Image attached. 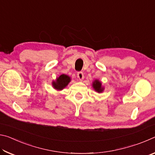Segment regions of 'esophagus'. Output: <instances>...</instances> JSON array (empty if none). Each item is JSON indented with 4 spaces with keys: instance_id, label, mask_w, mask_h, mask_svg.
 I'll list each match as a JSON object with an SVG mask.
<instances>
[{
    "instance_id": "34e87169",
    "label": "esophagus",
    "mask_w": 155,
    "mask_h": 155,
    "mask_svg": "<svg viewBox=\"0 0 155 155\" xmlns=\"http://www.w3.org/2000/svg\"><path fill=\"white\" fill-rule=\"evenodd\" d=\"M77 77L78 79L80 81H83V78H84V75H83V73L82 72H78L77 73Z\"/></svg>"
}]
</instances>
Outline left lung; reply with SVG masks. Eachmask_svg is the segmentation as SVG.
Listing matches in <instances>:
<instances>
[{
	"label": "left lung",
	"instance_id": "8db88e82",
	"mask_svg": "<svg viewBox=\"0 0 155 155\" xmlns=\"http://www.w3.org/2000/svg\"><path fill=\"white\" fill-rule=\"evenodd\" d=\"M92 87L94 91L98 93L103 92L104 90V87L102 85V82L98 79H95L92 82Z\"/></svg>",
	"mask_w": 155,
	"mask_h": 155
}]
</instances>
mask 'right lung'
I'll use <instances>...</instances> for the list:
<instances>
[{"instance_id": "add662e5", "label": "right lung", "mask_w": 155, "mask_h": 155, "mask_svg": "<svg viewBox=\"0 0 155 155\" xmlns=\"http://www.w3.org/2000/svg\"><path fill=\"white\" fill-rule=\"evenodd\" d=\"M70 81H71V77L69 76L64 74H61L59 77L56 78L55 81H52V87L57 91H61L67 87Z\"/></svg>"}]
</instances>
